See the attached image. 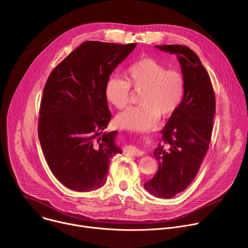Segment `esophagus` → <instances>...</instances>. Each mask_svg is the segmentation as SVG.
Returning <instances> with one entry per match:
<instances>
[{
  "mask_svg": "<svg viewBox=\"0 0 248 248\" xmlns=\"http://www.w3.org/2000/svg\"><path fill=\"white\" fill-rule=\"evenodd\" d=\"M124 152L126 153H129L130 155H133V156H142L144 154V152L142 150L138 149L136 146L134 145H128L125 147L124 149Z\"/></svg>",
  "mask_w": 248,
  "mask_h": 248,
  "instance_id": "1",
  "label": "esophagus"
}]
</instances>
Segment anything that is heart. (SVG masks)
<instances>
[{
  "mask_svg": "<svg viewBox=\"0 0 248 248\" xmlns=\"http://www.w3.org/2000/svg\"><path fill=\"white\" fill-rule=\"evenodd\" d=\"M130 88L140 90L137 103L117 117L119 126L132 131H147L160 116L173 114L182 103L185 80L181 73L167 67L151 58L131 63L123 78H111L105 84V98L117 109H125L129 103Z\"/></svg>",
  "mask_w": 248,
  "mask_h": 248,
  "instance_id": "heart-1",
  "label": "heart"
}]
</instances>
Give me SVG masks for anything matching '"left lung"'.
Returning <instances> with one entry per match:
<instances>
[{
	"label": "left lung",
	"instance_id": "obj_1",
	"mask_svg": "<svg viewBox=\"0 0 248 248\" xmlns=\"http://www.w3.org/2000/svg\"><path fill=\"white\" fill-rule=\"evenodd\" d=\"M178 58L185 80L181 105L162 129V143L154 151L159 168L144 184L148 192L159 198H171L194 180L207 153L216 101L207 70L198 56L186 46H155Z\"/></svg>",
	"mask_w": 248,
	"mask_h": 248
}]
</instances>
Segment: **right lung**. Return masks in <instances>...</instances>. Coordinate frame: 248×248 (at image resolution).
I'll return each instance as SVG.
<instances>
[{
	"label": "right lung",
	"mask_w": 248,
	"mask_h": 248,
	"mask_svg": "<svg viewBox=\"0 0 248 248\" xmlns=\"http://www.w3.org/2000/svg\"><path fill=\"white\" fill-rule=\"evenodd\" d=\"M136 47L85 41L61 62L44 87L38 121L40 144L64 186L90 191L103 186L111 159L122 153L111 121L105 84Z\"/></svg>",
	"instance_id": "right-lung-1"
}]
</instances>
